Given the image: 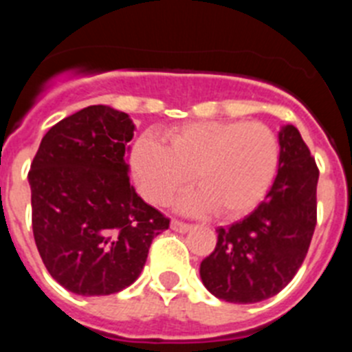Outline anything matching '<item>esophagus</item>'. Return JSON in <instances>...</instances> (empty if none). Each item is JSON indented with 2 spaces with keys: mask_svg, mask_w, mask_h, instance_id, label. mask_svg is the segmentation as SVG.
Returning a JSON list of instances; mask_svg holds the SVG:
<instances>
[{
  "mask_svg": "<svg viewBox=\"0 0 352 352\" xmlns=\"http://www.w3.org/2000/svg\"><path fill=\"white\" fill-rule=\"evenodd\" d=\"M170 229L176 232H186V231H190L192 226L190 223H186V222H182V220L178 219H174L173 222H170Z\"/></svg>",
  "mask_w": 352,
  "mask_h": 352,
  "instance_id": "34e87169",
  "label": "esophagus"
}]
</instances>
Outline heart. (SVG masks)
Instances as JSON below:
<instances>
[{
    "instance_id": "b5f03b06",
    "label": "heart",
    "mask_w": 352,
    "mask_h": 352,
    "mask_svg": "<svg viewBox=\"0 0 352 352\" xmlns=\"http://www.w3.org/2000/svg\"><path fill=\"white\" fill-rule=\"evenodd\" d=\"M169 146L142 138L132 149V170L151 204H166L194 182L201 190L182 199L188 211L236 219L266 195L280 160L272 129L245 121H190L167 132Z\"/></svg>"
}]
</instances>
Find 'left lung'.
<instances>
[{
    "label": "left lung",
    "instance_id": "1",
    "mask_svg": "<svg viewBox=\"0 0 352 352\" xmlns=\"http://www.w3.org/2000/svg\"><path fill=\"white\" fill-rule=\"evenodd\" d=\"M280 160L272 190L243 220L219 227L217 247L201 263L208 291L229 303H257L294 278L317 223V169L296 126L278 133Z\"/></svg>",
    "mask_w": 352,
    "mask_h": 352
}]
</instances>
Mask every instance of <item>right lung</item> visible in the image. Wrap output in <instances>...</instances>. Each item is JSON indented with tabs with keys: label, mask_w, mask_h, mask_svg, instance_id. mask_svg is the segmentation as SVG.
Instances as JSON below:
<instances>
[{
	"label": "right lung",
	"mask_w": 352,
	"mask_h": 352,
	"mask_svg": "<svg viewBox=\"0 0 352 352\" xmlns=\"http://www.w3.org/2000/svg\"><path fill=\"white\" fill-rule=\"evenodd\" d=\"M126 113L89 105L43 135L28 173L31 226L43 264L80 296H107L138 280L169 219L130 185Z\"/></svg>",
	"instance_id": "1"
}]
</instances>
